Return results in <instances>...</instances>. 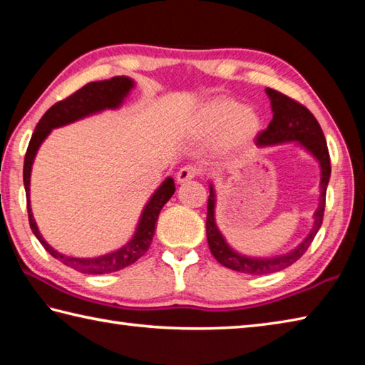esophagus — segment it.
<instances>
[{"instance_id":"34e87169","label":"esophagus","mask_w":365,"mask_h":365,"mask_svg":"<svg viewBox=\"0 0 365 365\" xmlns=\"http://www.w3.org/2000/svg\"><path fill=\"white\" fill-rule=\"evenodd\" d=\"M200 175V170L197 168L194 165H186L182 168H179V171L176 173V179L178 182H186L189 179H194L195 176Z\"/></svg>"}]
</instances>
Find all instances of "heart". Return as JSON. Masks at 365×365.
<instances>
[{"label":"heart","mask_w":365,"mask_h":365,"mask_svg":"<svg viewBox=\"0 0 365 365\" xmlns=\"http://www.w3.org/2000/svg\"><path fill=\"white\" fill-rule=\"evenodd\" d=\"M259 115L252 107H240L237 101L216 99L197 112L190 130L199 136L215 134L213 147L220 153H234L252 143L259 131Z\"/></svg>","instance_id":"1"}]
</instances>
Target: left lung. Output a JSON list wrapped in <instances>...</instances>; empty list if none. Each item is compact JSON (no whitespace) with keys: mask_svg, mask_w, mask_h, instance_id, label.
I'll return each instance as SVG.
<instances>
[{"mask_svg":"<svg viewBox=\"0 0 365 365\" xmlns=\"http://www.w3.org/2000/svg\"><path fill=\"white\" fill-rule=\"evenodd\" d=\"M266 94L271 99L272 120L269 126L258 134L257 144L259 147H264L282 143H295L297 140L299 145H303L321 165V197H319V207L314 213V226H312L308 237L295 250L285 255H279V257L274 258H252L240 255L234 248L229 247L226 239L220 232L215 221V189L213 184H210V197L207 205V239L210 252L222 266L237 272L252 274V276H263V274L282 271L285 267L292 266L306 253L311 242L314 240L319 227L322 225L325 192H327V184L331 171L327 140H325L322 128L317 123L314 115L303 104H299V102L289 98V96L276 91V89L266 88Z\"/></svg>","mask_w":365,"mask_h":365,"instance_id":"8db88e82","label":"left lung"}]
</instances>
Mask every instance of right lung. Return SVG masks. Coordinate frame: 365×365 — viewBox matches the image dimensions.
Segmentation results:
<instances>
[{
  "label": "right lung",
  "instance_id": "add662e5",
  "mask_svg": "<svg viewBox=\"0 0 365 365\" xmlns=\"http://www.w3.org/2000/svg\"><path fill=\"white\" fill-rule=\"evenodd\" d=\"M133 86L134 81L131 78H128V76H113L110 80L88 83V85L80 88L78 91H75L72 96H68V98L63 101L56 102V104L43 115L41 120L38 121L35 131L31 134L27 153H25L24 186L25 194H27V212L31 231H34L36 239L40 240V244L44 247V250H46L51 257H54L56 259H59L61 263L83 274H108L120 271L126 266L136 263V261L149 250L153 232H155V222L160 215V210L163 208L165 203L171 199L173 194H175V181H173L171 178H166L162 182V186L153 192L150 200L147 202V205L143 210L136 232H134L133 239L128 242L125 247H121L117 252L107 253L104 257L73 258L56 252L53 247L48 245V242L43 239V235L38 231L36 222L34 220V215H31L30 208L31 165H34L38 149H40L43 140L48 138L51 130L73 123L76 120L85 118L88 115L102 112L106 110V108L120 107L128 93L133 89Z\"/></svg>",
  "mask_w": 365,
  "mask_h": 365
}]
</instances>
